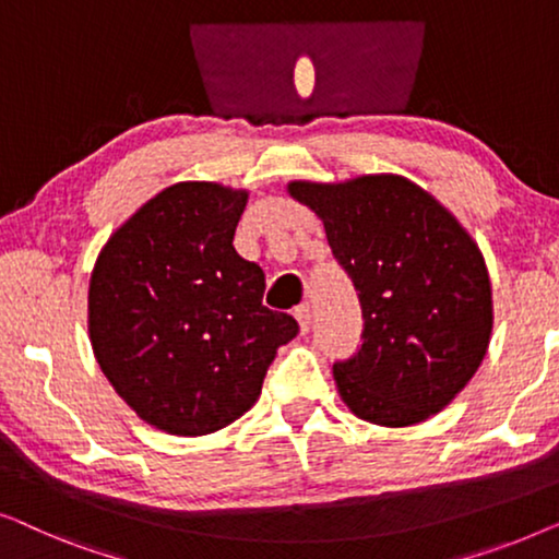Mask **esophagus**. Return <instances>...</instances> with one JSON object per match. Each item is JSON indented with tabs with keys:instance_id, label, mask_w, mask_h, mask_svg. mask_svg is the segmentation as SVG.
Here are the masks:
<instances>
[{
	"instance_id": "obj_1",
	"label": "esophagus",
	"mask_w": 559,
	"mask_h": 559,
	"mask_svg": "<svg viewBox=\"0 0 559 559\" xmlns=\"http://www.w3.org/2000/svg\"><path fill=\"white\" fill-rule=\"evenodd\" d=\"M294 317H296V321H298V329H301V334L309 332V326H311V311H309V304L296 306V309H294Z\"/></svg>"
}]
</instances>
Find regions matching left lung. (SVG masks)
<instances>
[{"mask_svg": "<svg viewBox=\"0 0 559 559\" xmlns=\"http://www.w3.org/2000/svg\"><path fill=\"white\" fill-rule=\"evenodd\" d=\"M286 190L317 212L359 290L361 347L334 365L342 403L384 428L443 411L491 342V281L476 240L433 194L400 175L294 179Z\"/></svg>", "mask_w": 559, "mask_h": 559, "instance_id": "8db88e82", "label": "left lung"}]
</instances>
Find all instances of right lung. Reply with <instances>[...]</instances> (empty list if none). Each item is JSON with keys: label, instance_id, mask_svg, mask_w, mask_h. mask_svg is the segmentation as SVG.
Here are the masks:
<instances>
[{"label": "right lung", "instance_id": "add662e5", "mask_svg": "<svg viewBox=\"0 0 559 559\" xmlns=\"http://www.w3.org/2000/svg\"><path fill=\"white\" fill-rule=\"evenodd\" d=\"M248 190L177 182L106 240L91 273L88 336L100 372L141 420L207 436L261 397L265 369L298 334L263 306L265 273L235 253Z\"/></svg>", "mask_w": 559, "mask_h": 559}]
</instances>
